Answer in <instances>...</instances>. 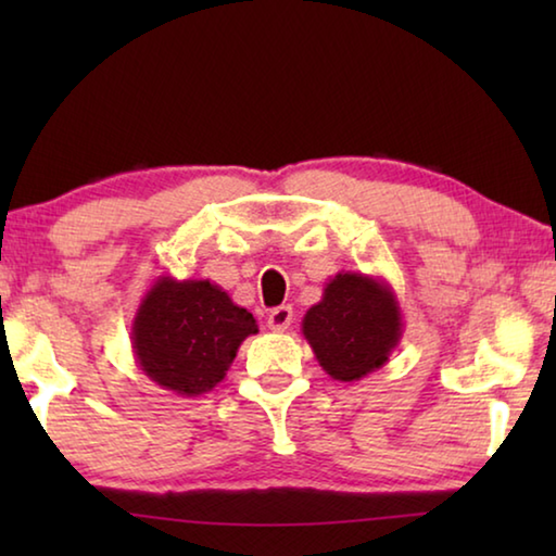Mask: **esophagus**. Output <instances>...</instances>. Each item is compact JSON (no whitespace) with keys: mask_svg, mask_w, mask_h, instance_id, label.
<instances>
[{"mask_svg":"<svg viewBox=\"0 0 556 556\" xmlns=\"http://www.w3.org/2000/svg\"><path fill=\"white\" fill-rule=\"evenodd\" d=\"M291 318H294V312H291V306H277V308H271V312H269L267 326L271 328V331L285 333L287 328L291 326Z\"/></svg>","mask_w":556,"mask_h":556,"instance_id":"1","label":"esophagus"}]
</instances>
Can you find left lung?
I'll list each match as a JSON object with an SVG mask.
<instances>
[{
	"label": "left lung",
	"instance_id": "1",
	"mask_svg": "<svg viewBox=\"0 0 556 556\" xmlns=\"http://www.w3.org/2000/svg\"><path fill=\"white\" fill-rule=\"evenodd\" d=\"M404 331L400 301L388 281L338 271L308 308L301 333L316 361L338 382H357L380 370Z\"/></svg>",
	"mask_w": 556,
	"mask_h": 556
}]
</instances>
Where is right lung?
<instances>
[{
	"instance_id": "1",
	"label": "right lung",
	"mask_w": 556,
	"mask_h": 556,
	"mask_svg": "<svg viewBox=\"0 0 556 556\" xmlns=\"http://www.w3.org/2000/svg\"><path fill=\"white\" fill-rule=\"evenodd\" d=\"M252 333H257L255 316L232 304L223 287L162 275L131 321V351L139 370L159 388L199 397L225 378Z\"/></svg>"
}]
</instances>
